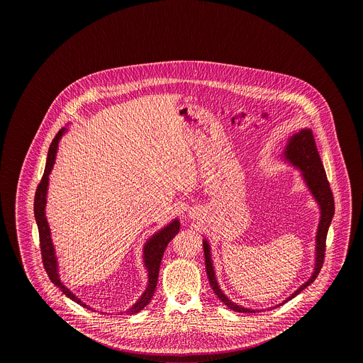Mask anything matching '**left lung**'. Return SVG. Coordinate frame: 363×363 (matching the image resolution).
Returning a JSON list of instances; mask_svg holds the SVG:
<instances>
[{"label": "left lung", "mask_w": 363, "mask_h": 363, "mask_svg": "<svg viewBox=\"0 0 363 363\" xmlns=\"http://www.w3.org/2000/svg\"><path fill=\"white\" fill-rule=\"evenodd\" d=\"M284 159L302 172L305 184L308 185V188L311 190L313 197L315 199V201L318 203L320 211H321L320 223H318L317 235H315L314 271L311 274V279L308 281H305L295 293L291 294L284 301V302H289L290 299L295 298L302 290H305L309 284H311L315 280V277H318V274L323 268L324 257H325L327 234H328L329 225H330L333 213H335V201H333V194L329 188L328 178H327V174L324 170L321 157L318 155L314 136H313L311 129H301L298 133H295L290 138L289 144L286 147V151H284ZM203 246H204L208 280H209V284H211L213 293L216 294L218 298L231 311H238V313H256L257 311H252V309L243 308V306L231 302L225 294L222 293L220 287L218 286L216 277H215V271H213L212 259H211V250H209V245L206 240L203 242ZM284 302H281L280 305H283Z\"/></svg>", "instance_id": "8db88e82"}]
</instances>
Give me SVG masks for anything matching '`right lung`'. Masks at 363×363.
Returning a JSON list of instances; mask_svg holds the SVG:
<instances>
[{"mask_svg": "<svg viewBox=\"0 0 363 363\" xmlns=\"http://www.w3.org/2000/svg\"><path fill=\"white\" fill-rule=\"evenodd\" d=\"M65 128H62L52 141L50 148H49V154H48V162H46V167H45V173L43 177L36 188L34 200V213L35 220L38 225V231H39V242H40V253H42V261H43V267L45 271L48 272L49 279L52 280L62 293L65 294L72 301H74L76 303L84 306L86 309H91L88 305L83 303L76 295L70 293L69 289H67L58 275V265H57V259H55V253H54V246H52V237H50V227L48 223V219L45 216V207H46V194H48V185H49V174L52 172V164L55 160V154H57V147H58V141L62 138V135L65 133ZM179 231V220L174 219L170 225L163 227L162 230H159L156 234H154L144 246V265L148 271V286L145 289V291L140 296L138 302L128 311V314H136L140 311H143L151 301V298L154 296L155 293L156 284H157V277H159V268H160V261L163 257V253L166 250V246L169 245V242L173 240L177 235V233Z\"/></svg>", "mask_w": 363, "mask_h": 363, "instance_id": "add662e5", "label": "right lung"}]
</instances>
